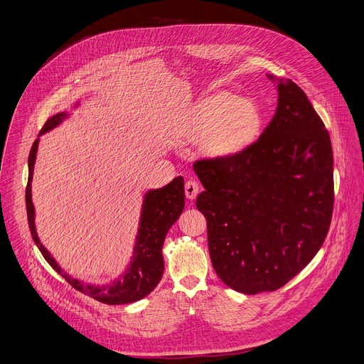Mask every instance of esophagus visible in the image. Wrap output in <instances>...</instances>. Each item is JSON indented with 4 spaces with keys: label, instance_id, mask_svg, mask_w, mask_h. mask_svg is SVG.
I'll return each instance as SVG.
<instances>
[{
    "label": "esophagus",
    "instance_id": "34e87169",
    "mask_svg": "<svg viewBox=\"0 0 364 364\" xmlns=\"http://www.w3.org/2000/svg\"><path fill=\"white\" fill-rule=\"evenodd\" d=\"M184 188H186V197H187V198H190V200L196 198V196H197V194H198V191H200V186H198L196 181H193V180L187 181Z\"/></svg>",
    "mask_w": 364,
    "mask_h": 364
}]
</instances>
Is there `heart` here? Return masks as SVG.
Returning a JSON list of instances; mask_svg holds the SVG:
<instances>
[{"label": "heart", "instance_id": "obj_1", "mask_svg": "<svg viewBox=\"0 0 364 364\" xmlns=\"http://www.w3.org/2000/svg\"><path fill=\"white\" fill-rule=\"evenodd\" d=\"M262 117L256 103L220 90L205 96L194 107L184 135L201 141L204 154L228 159L243 151L261 128Z\"/></svg>", "mask_w": 364, "mask_h": 364}]
</instances>
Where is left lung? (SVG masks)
<instances>
[{
    "label": "left lung",
    "instance_id": "obj_1",
    "mask_svg": "<svg viewBox=\"0 0 364 364\" xmlns=\"http://www.w3.org/2000/svg\"><path fill=\"white\" fill-rule=\"evenodd\" d=\"M277 90L275 115L257 141L232 157L194 163L213 268L249 295L275 291L301 272L333 216L328 131L298 85L277 79Z\"/></svg>",
    "mask_w": 364,
    "mask_h": 364
}]
</instances>
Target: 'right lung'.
<instances>
[{
    "mask_svg": "<svg viewBox=\"0 0 364 364\" xmlns=\"http://www.w3.org/2000/svg\"><path fill=\"white\" fill-rule=\"evenodd\" d=\"M68 117L66 112H60L47 119L41 128L40 135L53 129ZM38 146V138L34 141L28 155V181L26 187V207L28 228L34 243L40 249L46 261L58 274H60L75 289L82 294L109 305L129 304L146 296L161 281L164 272L163 245L170 228L177 222L184 209V178L176 177L171 183L163 188L149 190L142 203L139 229L136 235V243L134 256L129 267L121 278L108 285H87L79 279L69 277L50 255V252L41 245L36 233L34 226V205L31 200V180L36 163V154Z\"/></svg>",
    "mask_w": 364,
    "mask_h": 364,
    "instance_id": "obj_1",
    "label": "right lung"
}]
</instances>
